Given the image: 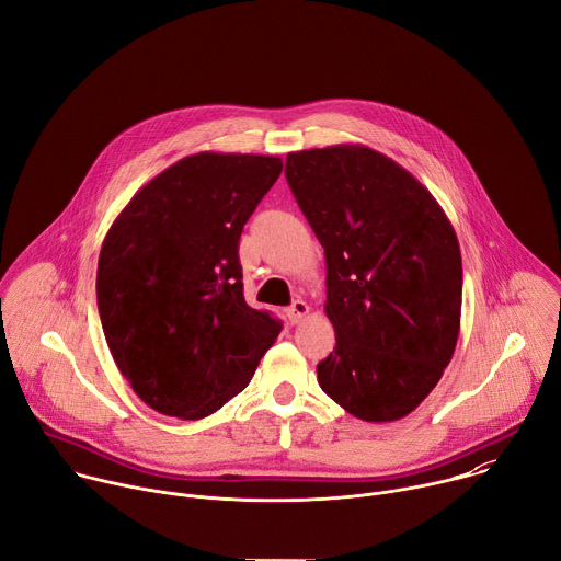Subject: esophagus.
<instances>
[{
	"mask_svg": "<svg viewBox=\"0 0 561 561\" xmlns=\"http://www.w3.org/2000/svg\"><path fill=\"white\" fill-rule=\"evenodd\" d=\"M307 313H309V305L305 300H294L291 307L287 309V318L291 324H298Z\"/></svg>",
	"mask_w": 561,
	"mask_h": 561,
	"instance_id": "1",
	"label": "esophagus"
}]
</instances>
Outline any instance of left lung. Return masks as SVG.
Returning <instances> with one entry per match:
<instances>
[{
	"mask_svg": "<svg viewBox=\"0 0 561 561\" xmlns=\"http://www.w3.org/2000/svg\"><path fill=\"white\" fill-rule=\"evenodd\" d=\"M287 183L327 265L333 352L320 389L365 422L409 415L451 363L462 256L431 192L367 146L289 152Z\"/></svg>",
	"mask_w": 561,
	"mask_h": 561,
	"instance_id": "left-lung-1",
	"label": "left lung"
}]
</instances>
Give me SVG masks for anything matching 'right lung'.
<instances>
[{
	"label": "right lung",
	"mask_w": 561,
	"mask_h": 561,
	"mask_svg": "<svg viewBox=\"0 0 561 561\" xmlns=\"http://www.w3.org/2000/svg\"><path fill=\"white\" fill-rule=\"evenodd\" d=\"M278 157L198 152L146 183L107 230L96 267L105 343L154 411L201 420L241 393L283 329L243 296V226Z\"/></svg>",
	"instance_id": "add662e5"
}]
</instances>
